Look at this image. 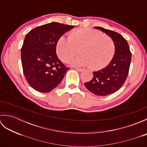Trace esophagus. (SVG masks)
<instances>
[{
  "mask_svg": "<svg viewBox=\"0 0 147 147\" xmlns=\"http://www.w3.org/2000/svg\"><path fill=\"white\" fill-rule=\"evenodd\" d=\"M74 69H76V71H80V72L83 71V69H82V68H78V67H75V68H74Z\"/></svg>",
  "mask_w": 147,
  "mask_h": 147,
  "instance_id": "1",
  "label": "esophagus"
}]
</instances>
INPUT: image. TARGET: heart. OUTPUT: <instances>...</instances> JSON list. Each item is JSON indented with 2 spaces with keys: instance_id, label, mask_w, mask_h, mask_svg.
<instances>
[{
  "instance_id": "heart-1",
  "label": "heart",
  "mask_w": 147,
  "mask_h": 147,
  "mask_svg": "<svg viewBox=\"0 0 147 147\" xmlns=\"http://www.w3.org/2000/svg\"><path fill=\"white\" fill-rule=\"evenodd\" d=\"M81 55L71 62L76 65L90 66L99 69L106 66L113 57L115 46L113 40L100 31L80 28L61 36L56 43V52L62 61H70L78 53Z\"/></svg>"
}]
</instances>
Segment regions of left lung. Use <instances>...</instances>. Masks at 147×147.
<instances>
[{"label":"left lung","instance_id":"left-lung-1","mask_svg":"<svg viewBox=\"0 0 147 147\" xmlns=\"http://www.w3.org/2000/svg\"><path fill=\"white\" fill-rule=\"evenodd\" d=\"M105 33L113 40L115 54L106 67L93 72L91 81L85 83L90 92L98 96H107L117 92L125 82L129 73L131 53L126 40L114 31L95 27Z\"/></svg>","mask_w":147,"mask_h":147}]
</instances>
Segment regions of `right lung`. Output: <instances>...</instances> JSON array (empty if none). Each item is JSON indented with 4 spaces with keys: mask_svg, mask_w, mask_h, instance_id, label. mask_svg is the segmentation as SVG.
Listing matches in <instances>:
<instances>
[{
    "mask_svg": "<svg viewBox=\"0 0 147 147\" xmlns=\"http://www.w3.org/2000/svg\"><path fill=\"white\" fill-rule=\"evenodd\" d=\"M73 28L53 22L26 34L21 50V63L27 82L36 91H52L69 69L57 57L56 43L59 37Z\"/></svg>",
    "mask_w": 147,
    "mask_h": 147,
    "instance_id": "obj_1",
    "label": "right lung"
}]
</instances>
